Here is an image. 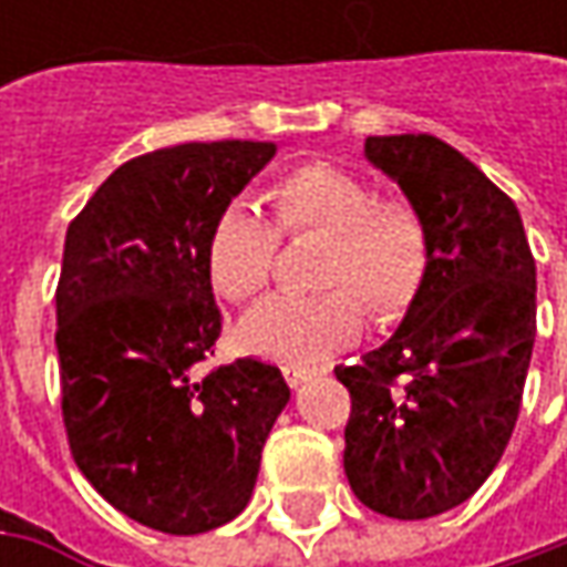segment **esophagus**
<instances>
[{
    "label": "esophagus",
    "mask_w": 567,
    "mask_h": 567,
    "mask_svg": "<svg viewBox=\"0 0 567 567\" xmlns=\"http://www.w3.org/2000/svg\"><path fill=\"white\" fill-rule=\"evenodd\" d=\"M321 372H328L324 365H287L284 369V375L290 384H302V381H309L312 375H321Z\"/></svg>",
    "instance_id": "1"
}]
</instances>
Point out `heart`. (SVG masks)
Listing matches in <instances>:
<instances>
[{
  "label": "heart",
  "instance_id": "obj_1",
  "mask_svg": "<svg viewBox=\"0 0 567 567\" xmlns=\"http://www.w3.org/2000/svg\"><path fill=\"white\" fill-rule=\"evenodd\" d=\"M277 227L255 207L233 205L207 239V274L217 293L249 302L271 284L280 236L328 233L318 258L316 293H280L258 306L246 324V347L312 365L353 338L362 306L375 318L401 316L425 277L429 243L423 217L406 198L375 195L372 186L328 161L299 164L268 188Z\"/></svg>",
  "mask_w": 567,
  "mask_h": 567
}]
</instances>
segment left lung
Returning a JSON list of instances; mask_svg holds the SVG:
<instances>
[{"label":"left lung","instance_id":"obj_1","mask_svg":"<svg viewBox=\"0 0 567 567\" xmlns=\"http://www.w3.org/2000/svg\"><path fill=\"white\" fill-rule=\"evenodd\" d=\"M365 161L423 217L425 277L360 365L343 470L365 508L423 520L486 483L512 439L536 338V265L514 202L435 135H372Z\"/></svg>","mask_w":567,"mask_h":567}]
</instances>
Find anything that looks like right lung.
Masks as SVG:
<instances>
[{"mask_svg": "<svg viewBox=\"0 0 567 567\" xmlns=\"http://www.w3.org/2000/svg\"><path fill=\"white\" fill-rule=\"evenodd\" d=\"M274 142H188L122 164L65 233L55 287L62 420L78 470L125 517L192 536L249 505L290 401L280 369L205 372L224 316L207 239Z\"/></svg>", "mask_w": 567, "mask_h": 567, "instance_id": "1", "label": "right lung"}]
</instances>
